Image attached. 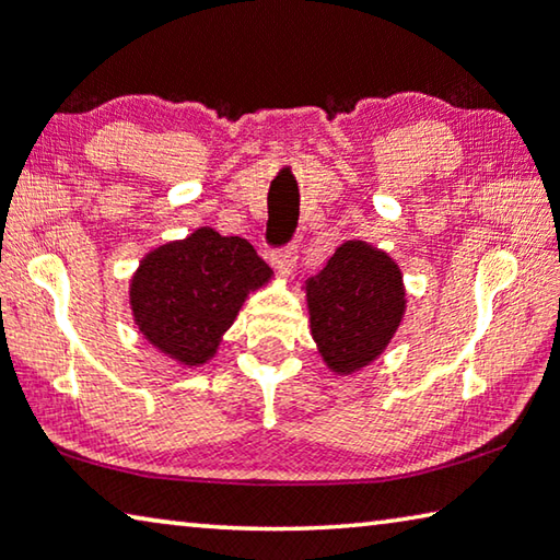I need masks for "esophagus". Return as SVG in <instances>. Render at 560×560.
<instances>
[{
    "label": "esophagus",
    "mask_w": 560,
    "mask_h": 560,
    "mask_svg": "<svg viewBox=\"0 0 560 560\" xmlns=\"http://www.w3.org/2000/svg\"><path fill=\"white\" fill-rule=\"evenodd\" d=\"M271 266L273 269H277L279 273H291L296 269V244H287V246H281V248H273L271 252Z\"/></svg>",
    "instance_id": "obj_1"
}]
</instances>
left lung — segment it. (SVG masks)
Instances as JSON below:
<instances>
[{
	"instance_id": "obj_1",
	"label": "left lung",
	"mask_w": 560,
	"mask_h": 560,
	"mask_svg": "<svg viewBox=\"0 0 560 560\" xmlns=\"http://www.w3.org/2000/svg\"><path fill=\"white\" fill-rule=\"evenodd\" d=\"M398 266L363 242H346L322 273L306 281L312 336L336 374L374 361L404 318Z\"/></svg>"
}]
</instances>
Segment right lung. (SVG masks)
<instances>
[{
	"label": "right lung",
	"instance_id": "right-lung-1",
	"mask_svg": "<svg viewBox=\"0 0 560 560\" xmlns=\"http://www.w3.org/2000/svg\"><path fill=\"white\" fill-rule=\"evenodd\" d=\"M269 277V264L246 238L203 226L147 254L131 279V312L156 349L199 366L214 357L248 291Z\"/></svg>",
	"mask_w": 560,
	"mask_h": 560
}]
</instances>
